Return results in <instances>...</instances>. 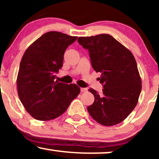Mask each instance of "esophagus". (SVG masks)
I'll return each mask as SVG.
<instances>
[{"label":"esophagus","instance_id":"esophagus-1","mask_svg":"<svg viewBox=\"0 0 159 159\" xmlns=\"http://www.w3.org/2000/svg\"><path fill=\"white\" fill-rule=\"evenodd\" d=\"M87 91V88H81V93H85Z\"/></svg>","mask_w":159,"mask_h":159}]
</instances>
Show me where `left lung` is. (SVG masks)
I'll return each instance as SVG.
<instances>
[{
    "instance_id": "1",
    "label": "left lung",
    "mask_w": 159,
    "mask_h": 159,
    "mask_svg": "<svg viewBox=\"0 0 159 159\" xmlns=\"http://www.w3.org/2000/svg\"><path fill=\"white\" fill-rule=\"evenodd\" d=\"M78 42L89 51L93 69L101 72L103 90L93 89L94 102L87 107L97 123L112 126L123 122L134 110L141 92V78L134 57L127 48L109 34L81 36Z\"/></svg>"
}]
</instances>
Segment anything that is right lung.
<instances>
[{
	"mask_svg": "<svg viewBox=\"0 0 159 159\" xmlns=\"http://www.w3.org/2000/svg\"><path fill=\"white\" fill-rule=\"evenodd\" d=\"M77 38L49 31L25 51L16 80L18 95L34 119L48 121L58 117L80 93V87L75 84L54 81L55 73L63 66L66 49Z\"/></svg>",
	"mask_w": 159,
	"mask_h": 159,
	"instance_id": "add662e5",
	"label": "right lung"
}]
</instances>
